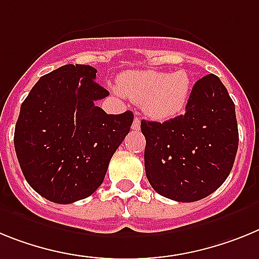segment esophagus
Here are the masks:
<instances>
[{
    "mask_svg": "<svg viewBox=\"0 0 259 259\" xmlns=\"http://www.w3.org/2000/svg\"><path fill=\"white\" fill-rule=\"evenodd\" d=\"M139 126H141V120H139L138 117H136V118H134V121H133L132 127H133V129H134V130H138Z\"/></svg>",
    "mask_w": 259,
    "mask_h": 259,
    "instance_id": "obj_1",
    "label": "esophagus"
}]
</instances>
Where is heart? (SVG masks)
Returning a JSON list of instances; mask_svg holds the SVG:
<instances>
[{
  "instance_id": "obj_1",
  "label": "heart",
  "mask_w": 259,
  "mask_h": 259,
  "mask_svg": "<svg viewBox=\"0 0 259 259\" xmlns=\"http://www.w3.org/2000/svg\"><path fill=\"white\" fill-rule=\"evenodd\" d=\"M118 87V94L142 104L143 111L152 120L168 121L185 109L190 76L185 70L170 74L156 70L129 71L121 75Z\"/></svg>"
}]
</instances>
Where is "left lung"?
<instances>
[{
	"label": "left lung",
	"mask_w": 259,
	"mask_h": 259,
	"mask_svg": "<svg viewBox=\"0 0 259 259\" xmlns=\"http://www.w3.org/2000/svg\"><path fill=\"white\" fill-rule=\"evenodd\" d=\"M185 109L163 123L142 120L145 169L156 193L177 202H195L228 177L238 129L235 103L215 74L195 82Z\"/></svg>",
	"instance_id": "8db88e82"
}]
</instances>
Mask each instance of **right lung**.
Masks as SVG:
<instances>
[{"label":"right lung","instance_id":"1","mask_svg":"<svg viewBox=\"0 0 259 259\" xmlns=\"http://www.w3.org/2000/svg\"><path fill=\"white\" fill-rule=\"evenodd\" d=\"M90 65H65L42 75L22 103L14 147L24 179L48 201L84 199L104 181L134 114H107L96 102L109 92Z\"/></svg>","mask_w":259,"mask_h":259}]
</instances>
